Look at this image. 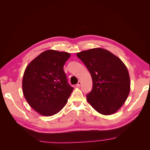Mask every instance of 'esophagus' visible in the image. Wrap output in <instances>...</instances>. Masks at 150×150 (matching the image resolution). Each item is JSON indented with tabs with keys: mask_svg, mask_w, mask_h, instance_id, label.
Here are the masks:
<instances>
[{
	"mask_svg": "<svg viewBox=\"0 0 150 150\" xmlns=\"http://www.w3.org/2000/svg\"><path fill=\"white\" fill-rule=\"evenodd\" d=\"M81 81H78V84H76V87H79V86H81Z\"/></svg>",
	"mask_w": 150,
	"mask_h": 150,
	"instance_id": "obj_1",
	"label": "esophagus"
}]
</instances>
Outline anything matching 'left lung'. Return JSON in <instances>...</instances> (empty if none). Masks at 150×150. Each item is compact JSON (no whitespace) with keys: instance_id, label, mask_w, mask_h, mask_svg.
<instances>
[{"instance_id":"8db88e82","label":"left lung","mask_w":150,"mask_h":150,"mask_svg":"<svg viewBox=\"0 0 150 150\" xmlns=\"http://www.w3.org/2000/svg\"><path fill=\"white\" fill-rule=\"evenodd\" d=\"M89 71L92 90L87 101L98 112L112 115L122 106L128 96L130 79L123 62L114 54L102 48H95L77 54Z\"/></svg>"}]
</instances>
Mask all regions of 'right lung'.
Returning a JSON list of instances; mask_svg holds the SVG:
<instances>
[{
  "label": "right lung",
  "instance_id": "1",
  "mask_svg": "<svg viewBox=\"0 0 150 150\" xmlns=\"http://www.w3.org/2000/svg\"><path fill=\"white\" fill-rule=\"evenodd\" d=\"M70 54L48 50L39 55L26 67L22 89L25 99L43 116L56 114L64 108L73 88L63 70Z\"/></svg>",
  "mask_w": 150,
  "mask_h": 150
}]
</instances>
